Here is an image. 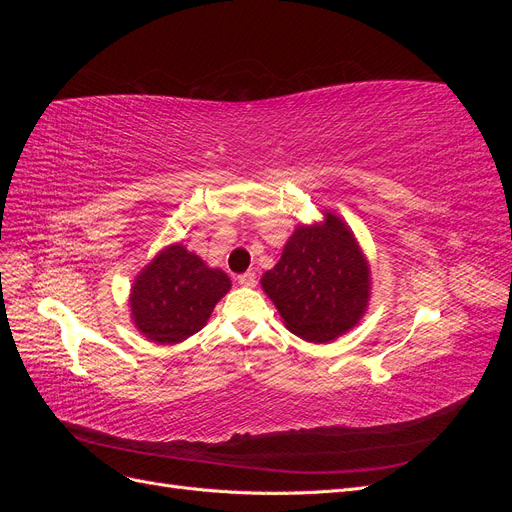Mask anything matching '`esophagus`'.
Masks as SVG:
<instances>
[{
  "mask_svg": "<svg viewBox=\"0 0 512 512\" xmlns=\"http://www.w3.org/2000/svg\"><path fill=\"white\" fill-rule=\"evenodd\" d=\"M237 282L241 284V286H256V273L254 271H245V273H241L239 277H237Z\"/></svg>",
  "mask_w": 512,
  "mask_h": 512,
  "instance_id": "esophagus-1",
  "label": "esophagus"
}]
</instances>
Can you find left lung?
<instances>
[{
    "label": "left lung",
    "mask_w": 512,
    "mask_h": 512,
    "mask_svg": "<svg viewBox=\"0 0 512 512\" xmlns=\"http://www.w3.org/2000/svg\"><path fill=\"white\" fill-rule=\"evenodd\" d=\"M262 288L294 335L324 344L361 320L369 269L346 224L324 213L322 222L294 230Z\"/></svg>",
    "instance_id": "obj_1"
}]
</instances>
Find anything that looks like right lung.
Segmentation results:
<instances>
[{
	"instance_id": "right-lung-1",
	"label": "right lung",
	"mask_w": 512,
	"mask_h": 512,
	"mask_svg": "<svg viewBox=\"0 0 512 512\" xmlns=\"http://www.w3.org/2000/svg\"><path fill=\"white\" fill-rule=\"evenodd\" d=\"M228 290L224 271L209 269L183 245H170L136 277L132 320L153 342L177 344L205 327L215 303Z\"/></svg>"
}]
</instances>
